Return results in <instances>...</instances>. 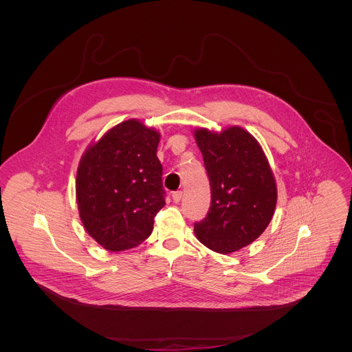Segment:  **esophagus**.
<instances>
[{
	"instance_id": "1",
	"label": "esophagus",
	"mask_w": 352,
	"mask_h": 352,
	"mask_svg": "<svg viewBox=\"0 0 352 352\" xmlns=\"http://www.w3.org/2000/svg\"><path fill=\"white\" fill-rule=\"evenodd\" d=\"M182 198H183V192L182 191H176V192H173V195H172V199L175 203H179V201H182Z\"/></svg>"
}]
</instances>
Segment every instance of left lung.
I'll return each instance as SVG.
<instances>
[{
	"label": "left lung",
	"mask_w": 352,
	"mask_h": 352,
	"mask_svg": "<svg viewBox=\"0 0 352 352\" xmlns=\"http://www.w3.org/2000/svg\"><path fill=\"white\" fill-rule=\"evenodd\" d=\"M211 187L207 217L195 223L197 239L208 250L229 254L258 239L278 201L275 176L257 140L240 126L194 130Z\"/></svg>",
	"instance_id": "1"
}]
</instances>
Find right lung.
<instances>
[{
  "mask_svg": "<svg viewBox=\"0 0 352 352\" xmlns=\"http://www.w3.org/2000/svg\"><path fill=\"white\" fill-rule=\"evenodd\" d=\"M160 138L158 130L129 119L105 131L81 155L76 177L80 219L107 251L142 244L165 206Z\"/></svg>",
  "mask_w": 352,
  "mask_h": 352,
  "instance_id": "right-lung-1",
  "label": "right lung"
}]
</instances>
